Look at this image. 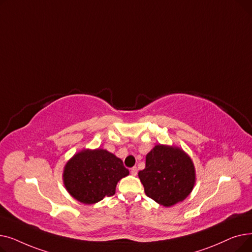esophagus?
Wrapping results in <instances>:
<instances>
[{"label":"esophagus","instance_id":"obj_1","mask_svg":"<svg viewBox=\"0 0 252 252\" xmlns=\"http://www.w3.org/2000/svg\"><path fill=\"white\" fill-rule=\"evenodd\" d=\"M137 174H138L137 167H136V166L131 167V168H130V175H131V176H137Z\"/></svg>","mask_w":252,"mask_h":252}]
</instances>
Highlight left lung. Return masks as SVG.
Masks as SVG:
<instances>
[{"instance_id":"left-lung-1","label":"left lung","mask_w":252,"mask_h":252,"mask_svg":"<svg viewBox=\"0 0 252 252\" xmlns=\"http://www.w3.org/2000/svg\"><path fill=\"white\" fill-rule=\"evenodd\" d=\"M138 175L146 195L166 207L186 199L196 180L189 155L179 147L160 144L146 155V166Z\"/></svg>"}]
</instances>
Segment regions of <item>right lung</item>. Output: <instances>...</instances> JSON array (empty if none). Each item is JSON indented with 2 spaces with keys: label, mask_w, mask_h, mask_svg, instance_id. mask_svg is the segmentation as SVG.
Segmentation results:
<instances>
[{
  "label": "right lung",
  "mask_w": 252,
  "mask_h": 252,
  "mask_svg": "<svg viewBox=\"0 0 252 252\" xmlns=\"http://www.w3.org/2000/svg\"><path fill=\"white\" fill-rule=\"evenodd\" d=\"M121 158L104 149L83 150L66 163L63 182L77 201L94 204L115 194L119 180L128 175Z\"/></svg>",
  "instance_id": "add662e5"
}]
</instances>
